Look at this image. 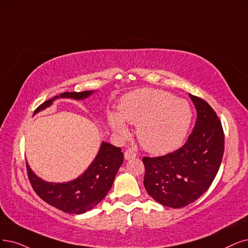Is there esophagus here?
Listing matches in <instances>:
<instances>
[{
  "instance_id": "obj_1",
  "label": "esophagus",
  "mask_w": 248,
  "mask_h": 248,
  "mask_svg": "<svg viewBox=\"0 0 248 248\" xmlns=\"http://www.w3.org/2000/svg\"><path fill=\"white\" fill-rule=\"evenodd\" d=\"M137 156V153L133 150V149H127L125 152H124V158L127 160V159H131V158H135Z\"/></svg>"
}]
</instances>
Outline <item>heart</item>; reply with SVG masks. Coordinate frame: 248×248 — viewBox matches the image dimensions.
I'll list each match as a JSON object with an SVG mask.
<instances>
[{"mask_svg":"<svg viewBox=\"0 0 248 248\" xmlns=\"http://www.w3.org/2000/svg\"><path fill=\"white\" fill-rule=\"evenodd\" d=\"M191 118V107L186 100L156 89L132 92L122 99L118 113L108 114L109 124L119 137L129 135L124 122L137 125L139 142L154 154H166L180 147Z\"/></svg>","mask_w":248,"mask_h":248,"instance_id":"obj_1","label":"heart"}]
</instances>
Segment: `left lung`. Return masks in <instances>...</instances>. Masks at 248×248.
I'll list each match as a JSON object with an SVG mask.
<instances>
[{
	"label": "left lung",
	"instance_id": "obj_1",
	"mask_svg": "<svg viewBox=\"0 0 248 248\" xmlns=\"http://www.w3.org/2000/svg\"><path fill=\"white\" fill-rule=\"evenodd\" d=\"M189 96L197 119L187 142L167 155L143 157L146 191L158 203L172 208L187 206L204 193L224 155V131L218 116L206 101Z\"/></svg>",
	"mask_w": 248,
	"mask_h": 248
}]
</instances>
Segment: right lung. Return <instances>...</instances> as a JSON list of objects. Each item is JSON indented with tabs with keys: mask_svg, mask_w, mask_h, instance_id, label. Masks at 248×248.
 Returning a JSON list of instances; mask_svg holds the SVG:
<instances>
[{
	"mask_svg": "<svg viewBox=\"0 0 248 248\" xmlns=\"http://www.w3.org/2000/svg\"><path fill=\"white\" fill-rule=\"evenodd\" d=\"M94 91L65 92L60 96L45 101L34 110L40 112L60 98L82 100L93 94ZM124 162V153L119 147L102 142L94 161L78 179L66 183H49L40 179L26 162V170L32 189L45 202L64 213L84 214L95 207L111 188L118 169Z\"/></svg>",
	"mask_w": 248,
	"mask_h": 248,
	"instance_id": "obj_1",
	"label": "right lung"
}]
</instances>
